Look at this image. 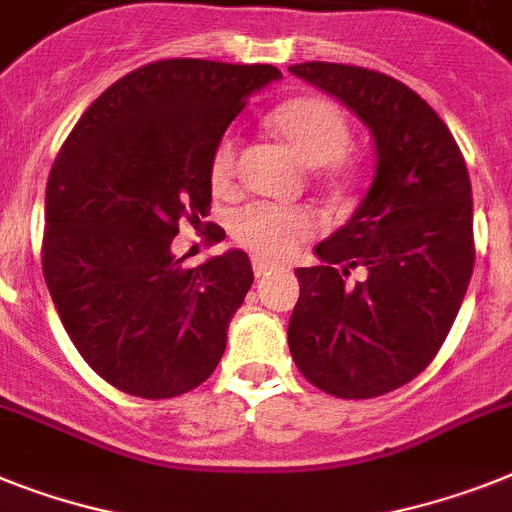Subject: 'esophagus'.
I'll use <instances>...</instances> for the list:
<instances>
[{"label":"esophagus","mask_w":512,"mask_h":512,"mask_svg":"<svg viewBox=\"0 0 512 512\" xmlns=\"http://www.w3.org/2000/svg\"><path fill=\"white\" fill-rule=\"evenodd\" d=\"M269 272H272V264H269V261L253 259V274H256V277H266Z\"/></svg>","instance_id":"1"}]
</instances>
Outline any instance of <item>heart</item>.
I'll use <instances>...</instances> for the list:
<instances>
[{
    "label": "heart",
    "instance_id": "1",
    "mask_svg": "<svg viewBox=\"0 0 512 512\" xmlns=\"http://www.w3.org/2000/svg\"><path fill=\"white\" fill-rule=\"evenodd\" d=\"M272 128L282 141L335 188L356 183L358 159L350 156V122L337 104L322 96H298L274 109ZM240 138L227 130L219 135L209 156V183L214 193H230L238 177ZM319 230V217L308 206H280L253 201L240 206L230 219L232 238L264 261L287 259Z\"/></svg>",
    "mask_w": 512,
    "mask_h": 512
}]
</instances>
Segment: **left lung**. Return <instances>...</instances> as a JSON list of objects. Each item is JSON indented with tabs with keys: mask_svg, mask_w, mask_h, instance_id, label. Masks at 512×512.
I'll list each match as a JSON object with an SVG mask.
<instances>
[{
	"mask_svg": "<svg viewBox=\"0 0 512 512\" xmlns=\"http://www.w3.org/2000/svg\"><path fill=\"white\" fill-rule=\"evenodd\" d=\"M290 73L348 104L377 146V175L353 219L316 246L322 264L295 269L290 356L327 395L379 398L434 361L471 282L466 159L442 117L390 75L337 62ZM356 268L364 280L350 283Z\"/></svg>",
	"mask_w": 512,
	"mask_h": 512,
	"instance_id": "left-lung-1",
	"label": "left lung"
}]
</instances>
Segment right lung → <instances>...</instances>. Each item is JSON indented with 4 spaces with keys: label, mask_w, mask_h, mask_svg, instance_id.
I'll return each mask as SVG.
<instances>
[{
    "label": "right lung",
    "mask_w": 512,
    "mask_h": 512,
    "mask_svg": "<svg viewBox=\"0 0 512 512\" xmlns=\"http://www.w3.org/2000/svg\"><path fill=\"white\" fill-rule=\"evenodd\" d=\"M274 65L159 59L104 91L46 183L41 266L62 327L117 390L177 398L211 377L253 282L243 251L183 269L180 222L211 206L209 156ZM209 225V222H206ZM225 230L211 225L209 243Z\"/></svg>",
    "instance_id": "right-lung-1"
}]
</instances>
